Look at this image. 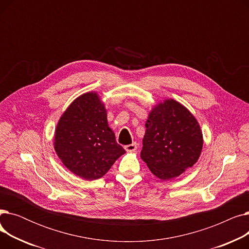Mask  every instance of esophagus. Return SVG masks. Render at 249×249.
<instances>
[{
	"label": "esophagus",
	"mask_w": 249,
	"mask_h": 249,
	"mask_svg": "<svg viewBox=\"0 0 249 249\" xmlns=\"http://www.w3.org/2000/svg\"><path fill=\"white\" fill-rule=\"evenodd\" d=\"M125 149L129 152H132V151H135L137 149V144L134 142V143H131V144H128L125 146Z\"/></svg>",
	"instance_id": "1"
}]
</instances>
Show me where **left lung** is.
I'll use <instances>...</instances> for the list:
<instances>
[{"label":"left lung","instance_id":"8db88e82","mask_svg":"<svg viewBox=\"0 0 249 249\" xmlns=\"http://www.w3.org/2000/svg\"><path fill=\"white\" fill-rule=\"evenodd\" d=\"M140 158L161 179L178 177L192 167L203 147L198 121L182 105L165 100L149 113Z\"/></svg>","mask_w":249,"mask_h":249}]
</instances>
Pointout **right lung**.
I'll use <instances>...</instances> for the list:
<instances>
[{"instance_id":"right-lung-1","label":"right lung","mask_w":249,"mask_h":249,"mask_svg":"<svg viewBox=\"0 0 249 249\" xmlns=\"http://www.w3.org/2000/svg\"><path fill=\"white\" fill-rule=\"evenodd\" d=\"M54 149L71 173L89 180L102 178L125 153L96 93L78 97L63 113L55 130Z\"/></svg>"}]
</instances>
